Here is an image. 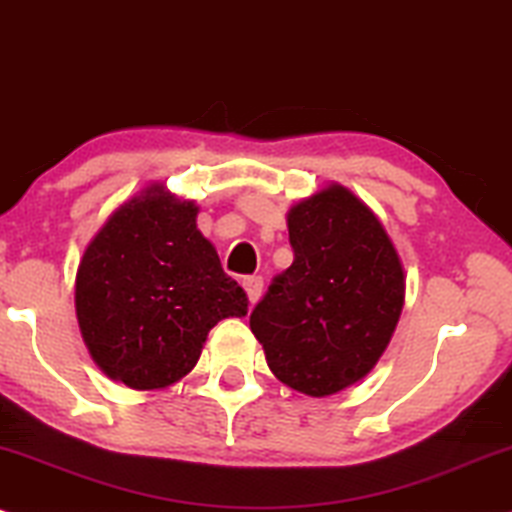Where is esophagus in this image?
<instances>
[{
  "mask_svg": "<svg viewBox=\"0 0 512 512\" xmlns=\"http://www.w3.org/2000/svg\"><path fill=\"white\" fill-rule=\"evenodd\" d=\"M262 286H264L262 276H245V279H243V288H245V291H248L250 303H257V300H260Z\"/></svg>",
  "mask_w": 512,
  "mask_h": 512,
  "instance_id": "34e87169",
  "label": "esophagus"
}]
</instances>
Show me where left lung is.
<instances>
[{
	"label": "left lung",
	"instance_id": "8db88e82",
	"mask_svg": "<svg viewBox=\"0 0 512 512\" xmlns=\"http://www.w3.org/2000/svg\"><path fill=\"white\" fill-rule=\"evenodd\" d=\"M295 260L250 315L274 377L312 398L372 372L405 303V272L377 214L329 183L286 214Z\"/></svg>",
	"mask_w": 512,
	"mask_h": 512
}]
</instances>
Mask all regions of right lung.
Listing matches in <instances>:
<instances>
[{
  "label": "right lung",
  "mask_w": 512,
  "mask_h": 512,
  "mask_svg": "<svg viewBox=\"0 0 512 512\" xmlns=\"http://www.w3.org/2000/svg\"><path fill=\"white\" fill-rule=\"evenodd\" d=\"M195 200L152 183L109 214L80 257L76 317L95 365L135 391L181 381L209 329L248 295L197 229Z\"/></svg>",
  "instance_id": "obj_1"
}]
</instances>
